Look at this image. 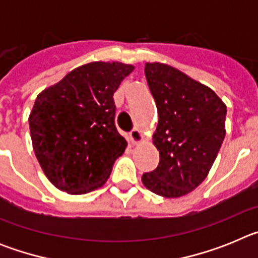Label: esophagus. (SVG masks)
<instances>
[{
	"label": "esophagus",
	"instance_id": "esophagus-1",
	"mask_svg": "<svg viewBox=\"0 0 258 258\" xmlns=\"http://www.w3.org/2000/svg\"><path fill=\"white\" fill-rule=\"evenodd\" d=\"M129 138H131L132 142L136 145V143H140L143 141V133L140 129H133V131L129 133Z\"/></svg>",
	"mask_w": 258,
	"mask_h": 258
}]
</instances>
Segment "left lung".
Masks as SVG:
<instances>
[{
    "mask_svg": "<svg viewBox=\"0 0 258 258\" xmlns=\"http://www.w3.org/2000/svg\"><path fill=\"white\" fill-rule=\"evenodd\" d=\"M145 75L159 115L154 143L160 161L142 182L160 197H183L206 179L217 157L226 106L212 89L170 66L147 63Z\"/></svg>",
    "mask_w": 258,
    "mask_h": 258,
    "instance_id": "8db88e82",
    "label": "left lung"
}]
</instances>
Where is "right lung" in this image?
Listing matches in <instances>:
<instances>
[{
    "instance_id": "1",
    "label": "right lung",
    "mask_w": 258,
    "mask_h": 258,
    "mask_svg": "<svg viewBox=\"0 0 258 258\" xmlns=\"http://www.w3.org/2000/svg\"><path fill=\"white\" fill-rule=\"evenodd\" d=\"M133 66L93 61L37 95L29 115L36 157L56 188L81 195L103 186L126 147L113 93Z\"/></svg>"
}]
</instances>
